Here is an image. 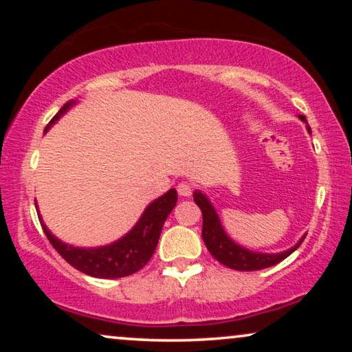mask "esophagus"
I'll use <instances>...</instances> for the list:
<instances>
[{
    "mask_svg": "<svg viewBox=\"0 0 352 352\" xmlns=\"http://www.w3.org/2000/svg\"><path fill=\"white\" fill-rule=\"evenodd\" d=\"M177 194H179L181 197H190L192 195V190H194V186L190 184V182L187 181H182L177 184Z\"/></svg>",
    "mask_w": 352,
    "mask_h": 352,
    "instance_id": "34e87169",
    "label": "esophagus"
}]
</instances>
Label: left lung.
Returning <instances> with one entry per match:
<instances>
[{"label":"left lung","mask_w":352,"mask_h":352,"mask_svg":"<svg viewBox=\"0 0 352 352\" xmlns=\"http://www.w3.org/2000/svg\"><path fill=\"white\" fill-rule=\"evenodd\" d=\"M302 122H306V118L300 115ZM307 131H311V128L307 126ZM194 201L199 205L201 210V216H204V228H201V237L204 242L211 253V256L218 259L221 264L228 266L235 271H259V269H266L271 266H276L277 263H280L287 256L295 252V250L302 243V237L295 247L287 250V252L277 253V254H266V253H256L252 250H247L240 247L235 242H232L228 235H226L221 221L216 214V211L208 199L201 194V192H195Z\"/></svg>","instance_id":"left-lung-1"}]
</instances>
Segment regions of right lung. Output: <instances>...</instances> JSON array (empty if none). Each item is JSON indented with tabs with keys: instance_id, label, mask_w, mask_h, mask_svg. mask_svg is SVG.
<instances>
[{
	"instance_id": "1",
	"label": "right lung",
	"mask_w": 352,
	"mask_h": 352,
	"mask_svg": "<svg viewBox=\"0 0 352 352\" xmlns=\"http://www.w3.org/2000/svg\"><path fill=\"white\" fill-rule=\"evenodd\" d=\"M74 104L75 100L67 102L52 117L50 124L54 123ZM47 128L50 126H46V129ZM176 201L177 192L175 189L168 190L165 195H162L160 199L152 201L147 206L144 214L141 216V219L138 221V224L134 226L131 232L124 235L123 239H120L118 242L100 248H75L67 243H62L60 240H57L47 230L45 223L41 221V216H38V218L41 221V228L45 230L47 240H50L52 247L56 248V252L70 266L78 269L80 272L88 274L91 277L118 278L131 276V274L138 272L139 269H142L148 263V259L152 258V254L157 248L163 224H165L171 210L175 208Z\"/></svg>"
}]
</instances>
